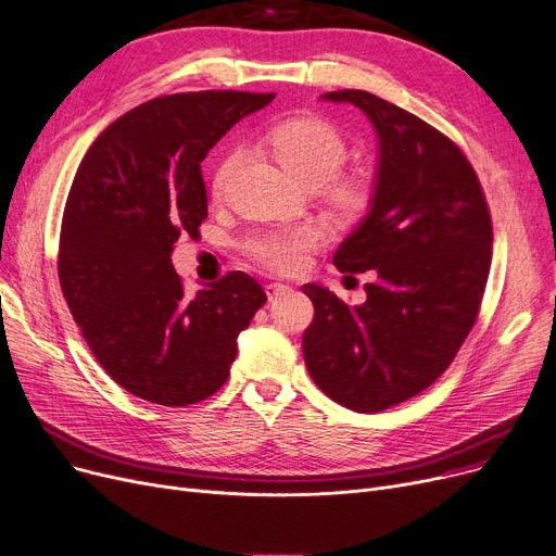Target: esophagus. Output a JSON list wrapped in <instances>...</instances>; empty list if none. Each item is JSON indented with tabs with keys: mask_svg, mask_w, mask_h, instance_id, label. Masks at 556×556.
Listing matches in <instances>:
<instances>
[{
	"mask_svg": "<svg viewBox=\"0 0 556 556\" xmlns=\"http://www.w3.org/2000/svg\"><path fill=\"white\" fill-rule=\"evenodd\" d=\"M265 291H267V299H269V301H274V299H278V296H282V293H287V291H289V285H282V282H269V285L265 287Z\"/></svg>",
	"mask_w": 556,
	"mask_h": 556,
	"instance_id": "obj_1",
	"label": "esophagus"
}]
</instances>
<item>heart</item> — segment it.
Segmentation results:
<instances>
[{
  "label": "heart",
  "mask_w": 556,
  "mask_h": 556,
  "mask_svg": "<svg viewBox=\"0 0 556 556\" xmlns=\"http://www.w3.org/2000/svg\"><path fill=\"white\" fill-rule=\"evenodd\" d=\"M267 146L282 163V168L303 186L318 188L334 179L348 159V143L343 135L328 121L305 116L291 118L276 125L267 135ZM242 152L226 154L213 175V192H224L228 177L233 175L240 163ZM332 200L343 208H354L364 200V188L352 179L334 181L330 186ZM325 238V231L318 224H291L271 228L267 233H260L249 240V253L276 271L293 274L305 267L309 251H314Z\"/></svg>",
  "instance_id": "b5f03b06"
}]
</instances>
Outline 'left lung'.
I'll use <instances>...</instances> for the list:
<instances>
[{
    "instance_id": "8db88e82",
    "label": "left lung",
    "mask_w": 556,
    "mask_h": 556,
    "mask_svg": "<svg viewBox=\"0 0 556 556\" xmlns=\"http://www.w3.org/2000/svg\"><path fill=\"white\" fill-rule=\"evenodd\" d=\"M320 98L352 103L377 132L368 215L332 257L339 271H375V282L362 305L303 285L314 303L305 366L330 400L379 413L427 390L471 332L492 265V217L471 163L435 127L370 91Z\"/></svg>"
}]
</instances>
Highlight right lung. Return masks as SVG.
Returning <instances> with one entry per match:
<instances>
[{"label":"right lung","instance_id":"add662e5","mask_svg":"<svg viewBox=\"0 0 556 556\" xmlns=\"http://www.w3.org/2000/svg\"><path fill=\"white\" fill-rule=\"evenodd\" d=\"M271 101L247 91L154 98L116 118L76 173L62 215L60 287L98 364L146 402L188 406L217 393L238 334L267 303L244 271L190 296L170 255L208 215V150Z\"/></svg>","mask_w":556,"mask_h":556}]
</instances>
